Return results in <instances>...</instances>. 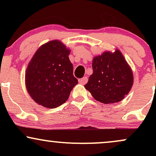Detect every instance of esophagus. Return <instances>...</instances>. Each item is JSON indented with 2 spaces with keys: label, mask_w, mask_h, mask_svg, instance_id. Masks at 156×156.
<instances>
[{
  "label": "esophagus",
  "mask_w": 156,
  "mask_h": 156,
  "mask_svg": "<svg viewBox=\"0 0 156 156\" xmlns=\"http://www.w3.org/2000/svg\"><path fill=\"white\" fill-rule=\"evenodd\" d=\"M87 80H88V78H87V77H83V78H80V79L78 80V81H79V83L80 84H86V83H87Z\"/></svg>",
  "instance_id": "34e87169"
}]
</instances>
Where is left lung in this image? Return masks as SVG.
Here are the masks:
<instances>
[{
	"label": "left lung",
	"instance_id": "obj_1",
	"mask_svg": "<svg viewBox=\"0 0 156 156\" xmlns=\"http://www.w3.org/2000/svg\"><path fill=\"white\" fill-rule=\"evenodd\" d=\"M93 73L84 86L96 101L105 104L120 102L129 93L133 75L129 64L119 50L105 51L94 57Z\"/></svg>",
	"mask_w": 156,
	"mask_h": 156
}]
</instances>
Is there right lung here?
<instances>
[{
    "instance_id": "1",
    "label": "right lung",
    "mask_w": 156,
    "mask_h": 156,
    "mask_svg": "<svg viewBox=\"0 0 156 156\" xmlns=\"http://www.w3.org/2000/svg\"><path fill=\"white\" fill-rule=\"evenodd\" d=\"M70 50L59 40L38 48L26 68V87L37 104L55 108L65 103L78 80L69 58Z\"/></svg>"
}]
</instances>
